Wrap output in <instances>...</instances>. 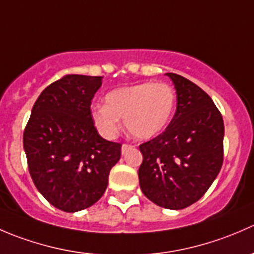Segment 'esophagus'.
<instances>
[{
	"label": "esophagus",
	"mask_w": 254,
	"mask_h": 254,
	"mask_svg": "<svg viewBox=\"0 0 254 254\" xmlns=\"http://www.w3.org/2000/svg\"><path fill=\"white\" fill-rule=\"evenodd\" d=\"M131 148H132L131 145L124 143V145H122V153H123V155H125V153H127L129 150H131Z\"/></svg>",
	"instance_id": "1"
}]
</instances>
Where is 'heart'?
Returning a JSON list of instances; mask_svg holds the SVG:
<instances>
[{"instance_id": "b5f03b06", "label": "heart", "mask_w": 254, "mask_h": 254, "mask_svg": "<svg viewBox=\"0 0 254 254\" xmlns=\"http://www.w3.org/2000/svg\"><path fill=\"white\" fill-rule=\"evenodd\" d=\"M176 111V93L167 83L120 87L107 93L104 106L92 108L91 118L102 136L113 139L124 119L127 132L136 140H150L167 127Z\"/></svg>"}]
</instances>
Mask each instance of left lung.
<instances>
[{
	"label": "left lung",
	"mask_w": 254,
	"mask_h": 254,
	"mask_svg": "<svg viewBox=\"0 0 254 254\" xmlns=\"http://www.w3.org/2000/svg\"><path fill=\"white\" fill-rule=\"evenodd\" d=\"M177 109L165 131L140 145L139 183L161 207L179 210L198 201L215 181L224 160V120L212 99L177 73Z\"/></svg>",
	"instance_id": "8db88e82"
}]
</instances>
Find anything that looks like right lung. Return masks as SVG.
<instances>
[{"instance_id":"obj_1","label":"right lung","mask_w":254,"mask_h":254,"mask_svg":"<svg viewBox=\"0 0 254 254\" xmlns=\"http://www.w3.org/2000/svg\"><path fill=\"white\" fill-rule=\"evenodd\" d=\"M101 76L68 75L48 86L33 106L23 134L28 168L39 193L66 212L102 198L122 145L94 127L91 103Z\"/></svg>"}]
</instances>
